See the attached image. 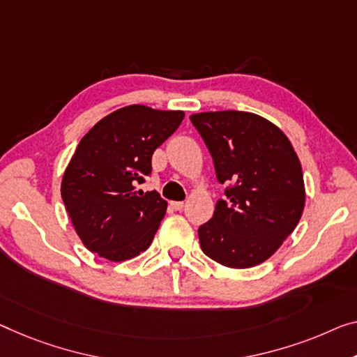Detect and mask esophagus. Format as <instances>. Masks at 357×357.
I'll use <instances>...</instances> for the list:
<instances>
[{"mask_svg":"<svg viewBox=\"0 0 357 357\" xmlns=\"http://www.w3.org/2000/svg\"><path fill=\"white\" fill-rule=\"evenodd\" d=\"M169 205H172V208L176 210V211L184 208V202H172V204H169Z\"/></svg>","mask_w":357,"mask_h":357,"instance_id":"1","label":"esophagus"}]
</instances>
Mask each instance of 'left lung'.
I'll return each mask as SVG.
<instances>
[{
    "label": "left lung",
    "mask_w": 357,
    "mask_h": 357,
    "mask_svg": "<svg viewBox=\"0 0 357 357\" xmlns=\"http://www.w3.org/2000/svg\"><path fill=\"white\" fill-rule=\"evenodd\" d=\"M215 163L227 200L199 227L206 257L247 269L273 257L305 210V181L294 146L278 126L252 112L190 115ZM233 185H230V183Z\"/></svg>",
    "instance_id": "left-lung-1"
}]
</instances>
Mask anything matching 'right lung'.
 <instances>
[{
	"label": "right lung",
	"mask_w": 357,
	"mask_h": 357,
	"mask_svg": "<svg viewBox=\"0 0 357 357\" xmlns=\"http://www.w3.org/2000/svg\"><path fill=\"white\" fill-rule=\"evenodd\" d=\"M184 119L183 110L126 105L98 121L79 141L62 176L61 195L89 252L120 263L149 248L167 200L136 185L152 172V153Z\"/></svg>",
	"instance_id": "add662e5"
}]
</instances>
